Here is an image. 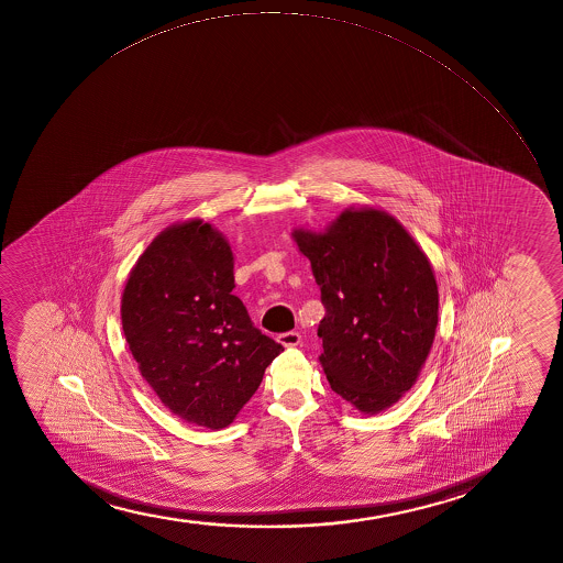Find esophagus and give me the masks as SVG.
Returning a JSON list of instances; mask_svg holds the SVG:
<instances>
[{"instance_id":"obj_1","label":"esophagus","mask_w":563,"mask_h":563,"mask_svg":"<svg viewBox=\"0 0 563 563\" xmlns=\"http://www.w3.org/2000/svg\"><path fill=\"white\" fill-rule=\"evenodd\" d=\"M278 342L284 345V347H297L298 343H300V334L291 330V332H284V334H279Z\"/></svg>"}]
</instances>
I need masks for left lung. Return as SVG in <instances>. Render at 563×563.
<instances>
[{"label":"left lung","mask_w":563,"mask_h":563,"mask_svg":"<svg viewBox=\"0 0 563 563\" xmlns=\"http://www.w3.org/2000/svg\"><path fill=\"white\" fill-rule=\"evenodd\" d=\"M324 317L317 329L330 388L362 413L413 387L432 347L440 295L427 253L390 213L343 210L323 233L295 229Z\"/></svg>","instance_id":"1"}]
</instances>
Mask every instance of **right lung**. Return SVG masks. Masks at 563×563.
<instances>
[{
    "mask_svg": "<svg viewBox=\"0 0 563 563\" xmlns=\"http://www.w3.org/2000/svg\"><path fill=\"white\" fill-rule=\"evenodd\" d=\"M234 257L202 220L157 234L131 271L122 327L141 375L170 413L220 430L233 422L284 351L234 297Z\"/></svg>",
    "mask_w": 563,
    "mask_h": 563,
    "instance_id": "add662e5",
    "label": "right lung"
}]
</instances>
